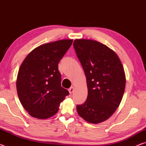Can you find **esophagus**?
<instances>
[{"label":"esophagus","instance_id":"obj_1","mask_svg":"<svg viewBox=\"0 0 146 146\" xmlns=\"http://www.w3.org/2000/svg\"><path fill=\"white\" fill-rule=\"evenodd\" d=\"M74 90H75L74 87H71L70 89H69V92H70V94H71L74 91Z\"/></svg>","mask_w":146,"mask_h":146}]
</instances>
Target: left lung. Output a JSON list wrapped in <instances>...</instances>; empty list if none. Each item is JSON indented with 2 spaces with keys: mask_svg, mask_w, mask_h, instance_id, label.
I'll list each match as a JSON object with an SVG mask.
<instances>
[{
  "mask_svg": "<svg viewBox=\"0 0 146 146\" xmlns=\"http://www.w3.org/2000/svg\"><path fill=\"white\" fill-rule=\"evenodd\" d=\"M73 47L84 71L88 90L87 99L76 106V110L88 122H104L115 111L124 93L122 64L115 52L97 41L76 39Z\"/></svg>",
  "mask_w": 146,
  "mask_h": 146,
  "instance_id": "obj_1",
  "label": "left lung"
}]
</instances>
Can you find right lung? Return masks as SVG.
<instances>
[{
    "instance_id": "add662e5",
    "label": "right lung",
    "mask_w": 146,
    "mask_h": 146,
    "mask_svg": "<svg viewBox=\"0 0 146 146\" xmlns=\"http://www.w3.org/2000/svg\"><path fill=\"white\" fill-rule=\"evenodd\" d=\"M73 40L42 44L24 59L19 70L17 90L20 102L33 117L46 119L55 115L69 91L61 86L58 64Z\"/></svg>"
}]
</instances>
